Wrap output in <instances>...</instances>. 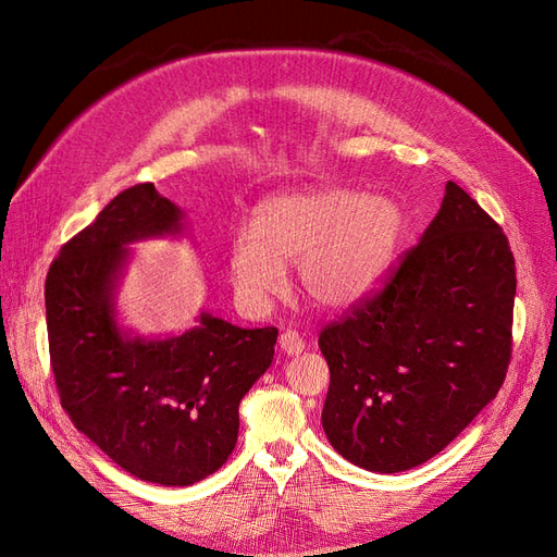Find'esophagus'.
I'll use <instances>...</instances> for the list:
<instances>
[{
    "instance_id": "1",
    "label": "esophagus",
    "mask_w": 557,
    "mask_h": 557,
    "mask_svg": "<svg viewBox=\"0 0 557 557\" xmlns=\"http://www.w3.org/2000/svg\"><path fill=\"white\" fill-rule=\"evenodd\" d=\"M278 346L283 352H288V356H297V352L305 350V342H301V336L295 330H285L278 336Z\"/></svg>"
}]
</instances>
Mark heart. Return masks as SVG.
<instances>
[{
	"mask_svg": "<svg viewBox=\"0 0 557 557\" xmlns=\"http://www.w3.org/2000/svg\"><path fill=\"white\" fill-rule=\"evenodd\" d=\"M401 232L391 199L348 188H305L264 199L256 227L230 244V276L248 305H262L295 264L297 285L320 307L342 309L379 283Z\"/></svg>",
	"mask_w": 557,
	"mask_h": 557,
	"instance_id": "b5f03b06",
	"label": "heart"
}]
</instances>
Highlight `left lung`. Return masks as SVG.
I'll return each mask as SVG.
<instances>
[{"mask_svg": "<svg viewBox=\"0 0 557 557\" xmlns=\"http://www.w3.org/2000/svg\"><path fill=\"white\" fill-rule=\"evenodd\" d=\"M513 297L507 234L448 181L423 239L379 290L318 334L330 367L323 430L334 450L379 474L444 450L507 376Z\"/></svg>", "mask_w": 557, "mask_h": 557, "instance_id": "left-lung-1", "label": "left lung"}]
</instances>
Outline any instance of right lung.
I'll list each match as a JSON object with an SVG mask.
<instances>
[{
    "mask_svg": "<svg viewBox=\"0 0 557 557\" xmlns=\"http://www.w3.org/2000/svg\"><path fill=\"white\" fill-rule=\"evenodd\" d=\"M181 211L153 183L113 197L60 248L46 276L50 369L74 425L132 476L190 485L237 444L239 401L274 360L278 330H242L201 313L174 339H125L113 278L125 244L178 232Z\"/></svg>",
    "mask_w": 557,
    "mask_h": 557,
    "instance_id": "obj_1",
    "label": "right lung"
}]
</instances>
